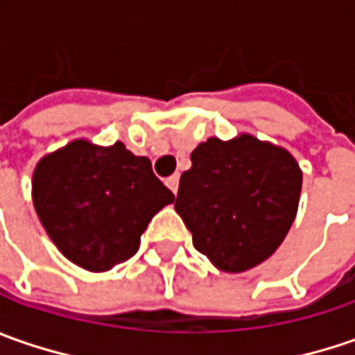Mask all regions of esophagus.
I'll use <instances>...</instances> for the list:
<instances>
[{
  "label": "esophagus",
  "instance_id": "obj_1",
  "mask_svg": "<svg viewBox=\"0 0 355 355\" xmlns=\"http://www.w3.org/2000/svg\"><path fill=\"white\" fill-rule=\"evenodd\" d=\"M166 185L170 187L173 193H178V187H180V175H178V173H175V175H170V178L166 180Z\"/></svg>",
  "mask_w": 355,
  "mask_h": 355
}]
</instances>
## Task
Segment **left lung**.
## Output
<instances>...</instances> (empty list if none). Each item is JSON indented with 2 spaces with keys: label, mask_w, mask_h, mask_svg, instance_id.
I'll list each match as a JSON object with an SVG mask.
<instances>
[{
  "label": "left lung",
  "mask_w": 355,
  "mask_h": 355,
  "mask_svg": "<svg viewBox=\"0 0 355 355\" xmlns=\"http://www.w3.org/2000/svg\"><path fill=\"white\" fill-rule=\"evenodd\" d=\"M302 171L284 148L251 134L209 138L191 152L182 173L175 211L193 247L225 272L261 265L293 225Z\"/></svg>",
  "instance_id": "obj_1"
}]
</instances>
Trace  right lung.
Returning a JSON list of instances; mask_svg holds the SVG:
<instances>
[{
	"instance_id": "add662e5",
	"label": "right lung",
	"mask_w": 355,
	"mask_h": 355,
	"mask_svg": "<svg viewBox=\"0 0 355 355\" xmlns=\"http://www.w3.org/2000/svg\"><path fill=\"white\" fill-rule=\"evenodd\" d=\"M173 193L122 142L73 140L41 157L33 171V205L57 249L90 272L124 263Z\"/></svg>"
}]
</instances>
